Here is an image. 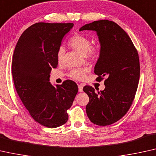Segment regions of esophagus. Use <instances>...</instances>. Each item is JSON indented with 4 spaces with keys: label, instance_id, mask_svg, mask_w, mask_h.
<instances>
[{
    "label": "esophagus",
    "instance_id": "1",
    "mask_svg": "<svg viewBox=\"0 0 156 156\" xmlns=\"http://www.w3.org/2000/svg\"><path fill=\"white\" fill-rule=\"evenodd\" d=\"M83 86L82 85H78V91L80 92V93H82V92L83 91Z\"/></svg>",
    "mask_w": 156,
    "mask_h": 156
}]
</instances>
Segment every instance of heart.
<instances>
[{
	"instance_id": "b5f03b06",
	"label": "heart",
	"mask_w": 156,
	"mask_h": 156,
	"mask_svg": "<svg viewBox=\"0 0 156 156\" xmlns=\"http://www.w3.org/2000/svg\"><path fill=\"white\" fill-rule=\"evenodd\" d=\"M69 46L84 55L87 60L93 61L97 58L99 53V49L97 47L91 45V41L88 37L81 34H76L71 37L69 41ZM65 54L64 48H58L56 53V59L59 63H62ZM88 71L87 69H73L69 72V76L76 80H83Z\"/></svg>"
}]
</instances>
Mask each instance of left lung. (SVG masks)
Listing matches in <instances>:
<instances>
[{"mask_svg": "<svg viewBox=\"0 0 156 156\" xmlns=\"http://www.w3.org/2000/svg\"><path fill=\"white\" fill-rule=\"evenodd\" d=\"M83 30L97 32L100 51L94 72L98 80L107 77L104 90L83 87L90 99L86 113L93 124L107 126L124 117L132 105L140 77L139 54L126 32L112 21H94L79 31Z\"/></svg>", "mask_w": 156, "mask_h": 156, "instance_id": "obj_1", "label": "left lung"}]
</instances>
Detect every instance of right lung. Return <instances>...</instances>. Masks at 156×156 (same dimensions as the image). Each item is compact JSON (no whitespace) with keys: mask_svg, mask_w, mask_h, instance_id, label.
Instances as JSON below:
<instances>
[{"mask_svg":"<svg viewBox=\"0 0 156 156\" xmlns=\"http://www.w3.org/2000/svg\"><path fill=\"white\" fill-rule=\"evenodd\" d=\"M73 23H37L28 27L17 41L12 73L20 98L33 119L48 128L66 123L67 110L78 91L73 80L53 86L51 69L58 66L56 53Z\"/></svg>","mask_w":156,"mask_h":156,"instance_id":"1","label":"right lung"}]
</instances>
